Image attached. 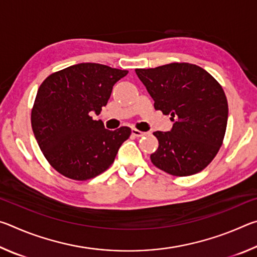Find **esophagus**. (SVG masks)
<instances>
[{
	"instance_id": "obj_1",
	"label": "esophagus",
	"mask_w": 257,
	"mask_h": 257,
	"mask_svg": "<svg viewBox=\"0 0 257 257\" xmlns=\"http://www.w3.org/2000/svg\"><path fill=\"white\" fill-rule=\"evenodd\" d=\"M132 135L134 137H143V136H145V135H147V133H143V132H141V130L134 128L132 130Z\"/></svg>"
}]
</instances>
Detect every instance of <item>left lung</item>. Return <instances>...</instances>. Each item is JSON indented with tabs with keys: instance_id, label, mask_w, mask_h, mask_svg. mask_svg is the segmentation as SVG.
<instances>
[{
	"instance_id": "1",
	"label": "left lung",
	"mask_w": 257,
	"mask_h": 257,
	"mask_svg": "<svg viewBox=\"0 0 257 257\" xmlns=\"http://www.w3.org/2000/svg\"><path fill=\"white\" fill-rule=\"evenodd\" d=\"M139 79L154 99L155 110L170 114L171 132H155L159 147L151 161L176 177L205 169L223 143L228 101L214 77L191 63H169L136 69Z\"/></svg>"
}]
</instances>
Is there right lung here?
Segmentation results:
<instances>
[{"label":"right lung","mask_w":257,"mask_h":257,"mask_svg":"<svg viewBox=\"0 0 257 257\" xmlns=\"http://www.w3.org/2000/svg\"><path fill=\"white\" fill-rule=\"evenodd\" d=\"M127 73L99 63H79L42 82L32 108V128L47 162L62 176L88 180L114 162L132 129L107 130L92 113H101L113 85Z\"/></svg>","instance_id":"right-lung-1"}]
</instances>
